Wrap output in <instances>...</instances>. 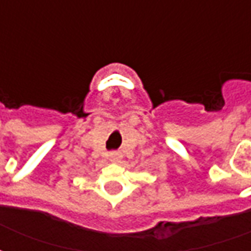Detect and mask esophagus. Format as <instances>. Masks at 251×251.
I'll list each match as a JSON object with an SVG mask.
<instances>
[{"label":"esophagus","mask_w":251,"mask_h":251,"mask_svg":"<svg viewBox=\"0 0 251 251\" xmlns=\"http://www.w3.org/2000/svg\"><path fill=\"white\" fill-rule=\"evenodd\" d=\"M109 158L111 163H120L122 160V154L120 152H111L109 154Z\"/></svg>","instance_id":"34e87169"}]
</instances>
